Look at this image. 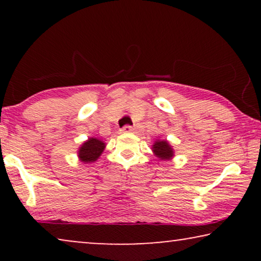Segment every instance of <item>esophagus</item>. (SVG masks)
Masks as SVG:
<instances>
[{
    "mask_svg": "<svg viewBox=\"0 0 261 261\" xmlns=\"http://www.w3.org/2000/svg\"><path fill=\"white\" fill-rule=\"evenodd\" d=\"M134 130V128L132 127V126H124L122 129H121V132H122V133H132V132Z\"/></svg>",
    "mask_w": 261,
    "mask_h": 261,
    "instance_id": "34e87169",
    "label": "esophagus"
}]
</instances>
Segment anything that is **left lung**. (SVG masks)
<instances>
[{"label":"left lung","mask_w":261,"mask_h":261,"mask_svg":"<svg viewBox=\"0 0 261 261\" xmlns=\"http://www.w3.org/2000/svg\"><path fill=\"white\" fill-rule=\"evenodd\" d=\"M152 151L160 160H171L174 155L172 146L167 142V140H159V139L155 140L152 146Z\"/></svg>","instance_id":"left-lung-1"}]
</instances>
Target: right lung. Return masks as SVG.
Here are the masks:
<instances>
[{"mask_svg":"<svg viewBox=\"0 0 261 261\" xmlns=\"http://www.w3.org/2000/svg\"><path fill=\"white\" fill-rule=\"evenodd\" d=\"M105 148L106 144L102 140H99L97 138H89L78 148V158L84 164L94 163L101 156Z\"/></svg>","mask_w":261,"mask_h":261,"instance_id":"obj_1","label":"right lung"}]
</instances>
